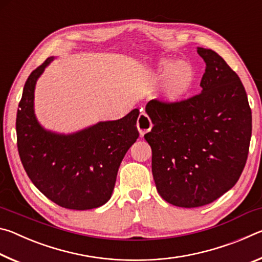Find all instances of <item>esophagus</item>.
Here are the masks:
<instances>
[{"instance_id": "esophagus-1", "label": "esophagus", "mask_w": 262, "mask_h": 262, "mask_svg": "<svg viewBox=\"0 0 262 262\" xmlns=\"http://www.w3.org/2000/svg\"><path fill=\"white\" fill-rule=\"evenodd\" d=\"M136 126H137V129H139V132H140V135L143 136L145 133L151 130L152 122H151V120H150L147 114H145L144 112H141L139 118H137Z\"/></svg>"}]
</instances>
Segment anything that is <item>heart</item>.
Masks as SVG:
<instances>
[{
	"label": "heart",
	"mask_w": 262,
	"mask_h": 262,
	"mask_svg": "<svg viewBox=\"0 0 262 262\" xmlns=\"http://www.w3.org/2000/svg\"><path fill=\"white\" fill-rule=\"evenodd\" d=\"M155 77L158 81H165L162 98L168 104H177L192 90L195 82V72L192 66L186 62L163 59L156 66Z\"/></svg>",
	"instance_id": "obj_1"
}]
</instances>
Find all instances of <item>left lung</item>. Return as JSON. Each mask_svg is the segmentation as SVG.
<instances>
[{
  "instance_id": "1",
  "label": "left lung",
  "mask_w": 262,
  "mask_h": 262,
  "mask_svg": "<svg viewBox=\"0 0 262 262\" xmlns=\"http://www.w3.org/2000/svg\"><path fill=\"white\" fill-rule=\"evenodd\" d=\"M206 62L201 94L177 104L150 100L156 188L171 205L196 208L231 189L246 164L252 112L241 78L216 52L198 47Z\"/></svg>"
}]
</instances>
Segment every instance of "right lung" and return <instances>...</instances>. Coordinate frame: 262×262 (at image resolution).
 I'll return each mask as SVG.
<instances>
[{
	"instance_id": "1",
	"label": "right lung",
	"mask_w": 262,
	"mask_h": 262,
	"mask_svg": "<svg viewBox=\"0 0 262 262\" xmlns=\"http://www.w3.org/2000/svg\"><path fill=\"white\" fill-rule=\"evenodd\" d=\"M48 57L26 81L16 119L17 147L29 178L40 192L67 209L105 205L113 193L119 166L139 137V110L113 121H100L73 134L47 130L34 114L38 78Z\"/></svg>"
}]
</instances>
